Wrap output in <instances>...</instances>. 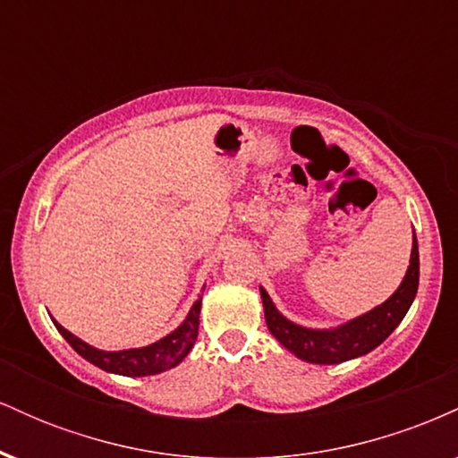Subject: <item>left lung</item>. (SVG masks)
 Returning <instances> with one entry per match:
<instances>
[{
  "label": "left lung",
  "mask_w": 458,
  "mask_h": 458,
  "mask_svg": "<svg viewBox=\"0 0 458 458\" xmlns=\"http://www.w3.org/2000/svg\"><path fill=\"white\" fill-rule=\"evenodd\" d=\"M420 282V254L418 239L413 234L411 262H409L407 276L398 291L387 299L386 303L377 306L370 312L361 314L349 323L334 329H306L301 325L291 323L277 312L273 301L267 295L265 288H260L262 306H265L267 327L282 346H286L299 360L310 364H340V361L353 360V357L370 353L375 346H379L398 323L404 318L407 310L411 308Z\"/></svg>",
  "instance_id": "obj_1"
}]
</instances>
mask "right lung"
<instances>
[{
	"mask_svg": "<svg viewBox=\"0 0 458 458\" xmlns=\"http://www.w3.org/2000/svg\"><path fill=\"white\" fill-rule=\"evenodd\" d=\"M199 306H202V299H198V301L193 303V308L189 310L187 318L182 320L181 327L172 331V334H167L165 338L159 340V343L127 351H98L94 349V346L83 343V340H79L77 335L71 334V331H66L60 323H55V320L54 323L57 331L64 335L66 343L71 344L83 360L90 361V364L103 368V370L107 372H114V375L148 377L159 375V372L167 370V368H174L176 364H181V361L185 360L198 338Z\"/></svg>",
	"mask_w": 458,
	"mask_h": 458,
	"instance_id": "right-lung-1",
	"label": "right lung"
}]
</instances>
